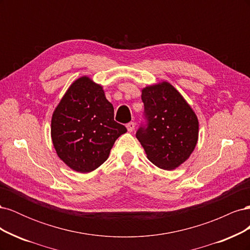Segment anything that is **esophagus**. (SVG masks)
Wrapping results in <instances>:
<instances>
[{
    "mask_svg": "<svg viewBox=\"0 0 250 250\" xmlns=\"http://www.w3.org/2000/svg\"><path fill=\"white\" fill-rule=\"evenodd\" d=\"M126 128H127V130H128V132H132V131L134 130V128H135V124H134L133 122H130V123H128V124L126 125Z\"/></svg>",
    "mask_w": 250,
    "mask_h": 250,
    "instance_id": "esophagus-1",
    "label": "esophagus"
}]
</instances>
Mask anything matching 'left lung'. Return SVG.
<instances>
[{
    "mask_svg": "<svg viewBox=\"0 0 250 250\" xmlns=\"http://www.w3.org/2000/svg\"><path fill=\"white\" fill-rule=\"evenodd\" d=\"M142 100L148 120L137 139L147 158L163 170L183 165L197 145L199 122L191 105L168 81L142 88Z\"/></svg>",
    "mask_w": 250,
    "mask_h": 250,
    "instance_id": "1",
    "label": "left lung"
}]
</instances>
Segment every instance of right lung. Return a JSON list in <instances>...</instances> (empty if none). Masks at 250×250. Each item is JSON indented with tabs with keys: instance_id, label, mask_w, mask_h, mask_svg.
Wrapping results in <instances>:
<instances>
[{
	"instance_id": "obj_1",
	"label": "right lung",
	"mask_w": 250,
	"mask_h": 250,
	"mask_svg": "<svg viewBox=\"0 0 250 250\" xmlns=\"http://www.w3.org/2000/svg\"><path fill=\"white\" fill-rule=\"evenodd\" d=\"M125 126L113 120V106L103 86L86 75L66 89L51 120V138L57 156L78 173H89L107 160Z\"/></svg>"
}]
</instances>
